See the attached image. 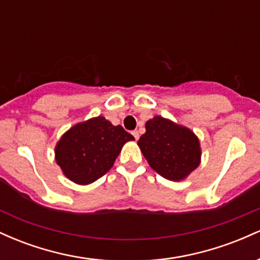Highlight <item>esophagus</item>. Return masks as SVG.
<instances>
[{"label": "esophagus", "mask_w": 260, "mask_h": 260, "mask_svg": "<svg viewBox=\"0 0 260 260\" xmlns=\"http://www.w3.org/2000/svg\"><path fill=\"white\" fill-rule=\"evenodd\" d=\"M132 134H133L134 139H136V140L139 138V133H138V131H133V132H132Z\"/></svg>", "instance_id": "34e87169"}]
</instances>
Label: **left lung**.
I'll return each mask as SVG.
<instances>
[{
  "label": "left lung",
  "mask_w": 260,
  "mask_h": 260,
  "mask_svg": "<svg viewBox=\"0 0 260 260\" xmlns=\"http://www.w3.org/2000/svg\"><path fill=\"white\" fill-rule=\"evenodd\" d=\"M145 133L138 145L151 169L170 181L186 178L201 162V147L197 136L161 116L145 123Z\"/></svg>",
  "instance_id": "obj_1"
}]
</instances>
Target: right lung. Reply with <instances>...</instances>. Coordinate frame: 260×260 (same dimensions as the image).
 I'll return each instance as SVG.
<instances>
[{
  "label": "right lung",
  "instance_id": "1",
  "mask_svg": "<svg viewBox=\"0 0 260 260\" xmlns=\"http://www.w3.org/2000/svg\"><path fill=\"white\" fill-rule=\"evenodd\" d=\"M134 137L122 126H113L105 117L76 124L58 140L56 162L71 181L89 184L112 168L124 143Z\"/></svg>",
  "mask_w": 260,
  "mask_h": 260
}]
</instances>
